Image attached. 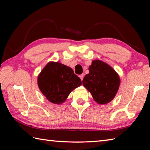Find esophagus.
I'll return each instance as SVG.
<instances>
[{
  "instance_id": "34e87169",
  "label": "esophagus",
  "mask_w": 150,
  "mask_h": 150,
  "mask_svg": "<svg viewBox=\"0 0 150 150\" xmlns=\"http://www.w3.org/2000/svg\"><path fill=\"white\" fill-rule=\"evenodd\" d=\"M79 77H80V79H81V81H83V77H84V74H81V75H79Z\"/></svg>"
}]
</instances>
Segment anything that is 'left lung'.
I'll list each match as a JSON object with an SVG mask.
<instances>
[{
  "instance_id": "1",
  "label": "left lung",
  "mask_w": 150,
  "mask_h": 150,
  "mask_svg": "<svg viewBox=\"0 0 150 150\" xmlns=\"http://www.w3.org/2000/svg\"><path fill=\"white\" fill-rule=\"evenodd\" d=\"M89 73L83 78V85L98 104H106L113 99L118 90L120 78L115 71L106 63L95 60Z\"/></svg>"
}]
</instances>
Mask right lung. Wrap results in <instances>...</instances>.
<instances>
[{"instance_id":"1","label":"right lung","mask_w":150,"mask_h":150,"mask_svg":"<svg viewBox=\"0 0 150 150\" xmlns=\"http://www.w3.org/2000/svg\"><path fill=\"white\" fill-rule=\"evenodd\" d=\"M38 84L48 100L59 105L82 83L71 68L59 62H50L40 73Z\"/></svg>"}]
</instances>
